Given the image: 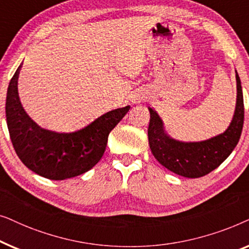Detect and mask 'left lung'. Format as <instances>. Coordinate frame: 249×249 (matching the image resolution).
<instances>
[{"label": "left lung", "instance_id": "left-lung-1", "mask_svg": "<svg viewBox=\"0 0 249 249\" xmlns=\"http://www.w3.org/2000/svg\"><path fill=\"white\" fill-rule=\"evenodd\" d=\"M237 103L232 121L223 134L204 142H183L168 136L159 114L148 107V144L154 158L176 175L199 178L216 169L236 147L244 125V97L236 72Z\"/></svg>", "mask_w": 249, "mask_h": 249}]
</instances>
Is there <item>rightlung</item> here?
<instances>
[{"label":"right lung","instance_id":"add662e5","mask_svg":"<svg viewBox=\"0 0 249 249\" xmlns=\"http://www.w3.org/2000/svg\"><path fill=\"white\" fill-rule=\"evenodd\" d=\"M19 69L10 80L5 101L6 124L17 155L33 172L51 180L87 172L102 159L108 134L130 107L107 112L76 132L46 130L29 118L20 103L17 87Z\"/></svg>","mask_w":249,"mask_h":249}]
</instances>
